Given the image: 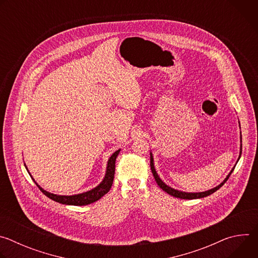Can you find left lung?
<instances>
[{
    "mask_svg": "<svg viewBox=\"0 0 258 258\" xmlns=\"http://www.w3.org/2000/svg\"><path fill=\"white\" fill-rule=\"evenodd\" d=\"M239 125H240V122H239ZM241 128V127H240ZM240 142L242 143V135L240 133ZM241 154H242V144L240 145V154H239V157H238V160L236 162V164L238 163L240 157H241ZM236 164L234 165V167L231 169V171L229 172V174L226 176V178L219 183L218 186L210 189V190H207V191H204V192H198V193H192V192H183V191H179V190H176V189H173L171 187H169L168 185H166V183L160 178V176L158 175L156 169H155V166H154V158H153V155H152V152H150V166H151V170H152V173L154 175V178L157 182V185L164 191L166 192L167 194L175 197V198H180V199H188V200H192V199H200V198H204V197H207L209 195H211L212 193L216 192L220 187H223L224 183L228 180V178L230 177V175L232 174Z\"/></svg>",
    "mask_w": 258,
    "mask_h": 258,
    "instance_id": "obj_1",
    "label": "left lung"
}]
</instances>
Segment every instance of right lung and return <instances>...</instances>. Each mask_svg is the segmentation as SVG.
<instances>
[{
	"instance_id": "right-lung-1",
	"label": "right lung",
	"mask_w": 258,
	"mask_h": 258,
	"mask_svg": "<svg viewBox=\"0 0 258 258\" xmlns=\"http://www.w3.org/2000/svg\"><path fill=\"white\" fill-rule=\"evenodd\" d=\"M120 149L116 150L110 158L107 161V166H106V172L105 175L102 179V181L99 183V185L95 188H93L92 190H89L87 192L84 193H80V194H76V195H57V194H53L50 193L46 190H44L38 182L34 180V178L32 177V175L30 174V172L28 171V168L26 167V164L24 163V166L26 168V170L28 171L30 177L34 180L35 185L39 187V189L50 199L61 203V204H65V205H75V206H83V205H88L91 203L96 202L97 200H99L101 197H103L105 194H107L112 186L113 182V178H114V173H115V160L117 155L119 154Z\"/></svg>"
}]
</instances>
